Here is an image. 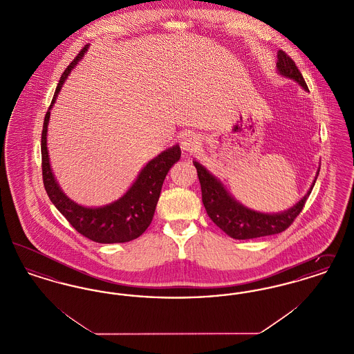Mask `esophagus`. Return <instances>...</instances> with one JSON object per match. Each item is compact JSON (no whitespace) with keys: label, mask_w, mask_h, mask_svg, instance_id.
Masks as SVG:
<instances>
[{"label":"esophagus","mask_w":354,"mask_h":354,"mask_svg":"<svg viewBox=\"0 0 354 354\" xmlns=\"http://www.w3.org/2000/svg\"><path fill=\"white\" fill-rule=\"evenodd\" d=\"M182 149L187 152H195L198 151L202 146V142H201V138L194 133H188L183 136L182 139Z\"/></svg>","instance_id":"1"}]
</instances>
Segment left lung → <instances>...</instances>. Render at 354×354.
<instances>
[{"mask_svg": "<svg viewBox=\"0 0 354 354\" xmlns=\"http://www.w3.org/2000/svg\"><path fill=\"white\" fill-rule=\"evenodd\" d=\"M276 68L279 74L289 80H293L295 82L300 84L304 90L309 91L300 70L297 68L293 59L289 55H286L283 50L277 51ZM194 166L198 169V176L202 187L203 204L205 207L208 216L221 231L237 240L276 235L286 231L293 223V220L301 212L304 204L310 195L313 185L319 176L317 171V175L308 192L304 195L303 199L296 203L293 207L277 214H264L253 211L251 208L237 202L232 195H230L225 187L221 185L219 179L215 178L199 162L194 160Z\"/></svg>", "mask_w": 354, "mask_h": 354, "instance_id": "1", "label": "left lung"}]
</instances>
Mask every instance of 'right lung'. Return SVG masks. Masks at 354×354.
Returning a JSON list of instances; mask_svg holds the SVG:
<instances>
[{
    "instance_id": "right-lung-1",
    "label": "right lung",
    "mask_w": 354,
    "mask_h": 354,
    "mask_svg": "<svg viewBox=\"0 0 354 354\" xmlns=\"http://www.w3.org/2000/svg\"><path fill=\"white\" fill-rule=\"evenodd\" d=\"M87 48L88 45L84 46L61 75L50 107L45 115L41 139L44 185L51 203L81 235L102 244L126 243L139 237L151 224L165 178L169 169L180 159L182 151L179 145H175L155 156L140 169L134 183L126 191V194L115 202L93 208L80 205L78 203L68 199L51 171L46 143L48 124L50 119V110L62 86L68 80L70 71L77 66L80 59H82Z\"/></svg>"
}]
</instances>
